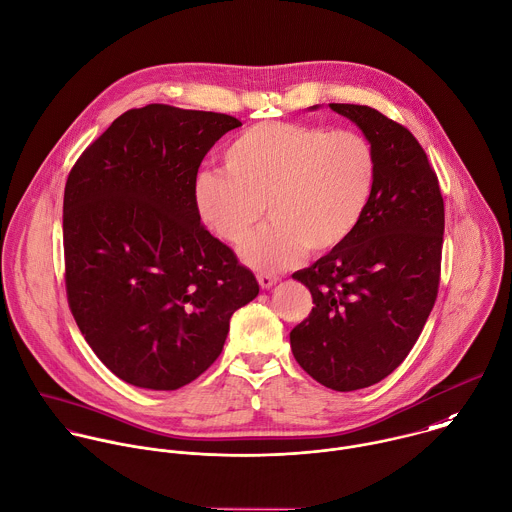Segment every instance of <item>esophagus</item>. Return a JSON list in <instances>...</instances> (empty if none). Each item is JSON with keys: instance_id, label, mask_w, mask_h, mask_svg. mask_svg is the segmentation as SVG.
<instances>
[{"instance_id": "obj_1", "label": "esophagus", "mask_w": 512, "mask_h": 512, "mask_svg": "<svg viewBox=\"0 0 512 512\" xmlns=\"http://www.w3.org/2000/svg\"><path fill=\"white\" fill-rule=\"evenodd\" d=\"M277 275H273V273H265V271H261V273H257V281H259V285H261V289H269V287H273L275 283H277Z\"/></svg>"}]
</instances>
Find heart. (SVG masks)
Here are the masks:
<instances>
[{"mask_svg":"<svg viewBox=\"0 0 512 512\" xmlns=\"http://www.w3.org/2000/svg\"><path fill=\"white\" fill-rule=\"evenodd\" d=\"M223 171H203L193 185L203 223L223 241L241 243L263 219L243 257L255 267H285L305 251L325 255L351 239L373 201L379 159L351 129L263 121L225 149Z\"/></svg>","mask_w":512,"mask_h":512,"instance_id":"obj_1","label":"heart"}]
</instances>
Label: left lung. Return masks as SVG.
Returning a JSON list of instances; mask_svg holds the SVG:
<instances>
[{
	"label": "left lung",
	"mask_w": 512,
	"mask_h": 512,
	"mask_svg": "<svg viewBox=\"0 0 512 512\" xmlns=\"http://www.w3.org/2000/svg\"><path fill=\"white\" fill-rule=\"evenodd\" d=\"M373 143L379 175L357 231L339 249L293 273L313 297L291 331L297 363L333 391L391 375L417 343L441 281L445 203L417 137L367 105L329 103Z\"/></svg>",
	"instance_id": "obj_1"
}]
</instances>
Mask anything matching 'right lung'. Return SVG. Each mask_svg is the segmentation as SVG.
Listing matches in <instances>:
<instances>
[{
	"label": "right lung",
	"instance_id": "1",
	"mask_svg": "<svg viewBox=\"0 0 512 512\" xmlns=\"http://www.w3.org/2000/svg\"><path fill=\"white\" fill-rule=\"evenodd\" d=\"M237 117L149 103L75 161L63 193L65 291L99 361L121 381L175 391L221 355L255 275L201 223L193 185Z\"/></svg>",
	"mask_w": 512,
	"mask_h": 512
}]
</instances>
